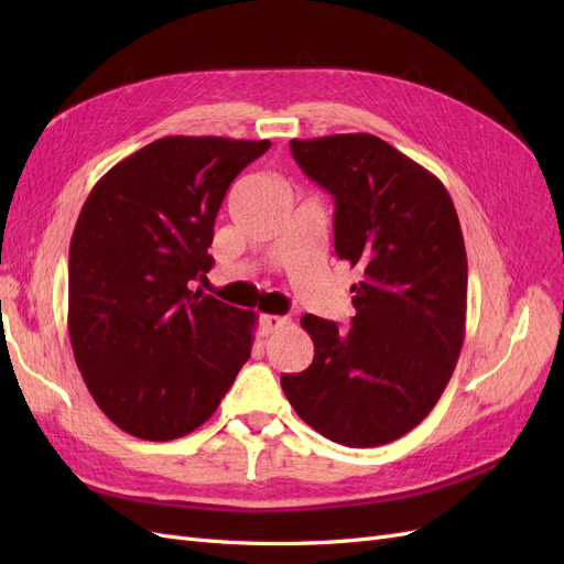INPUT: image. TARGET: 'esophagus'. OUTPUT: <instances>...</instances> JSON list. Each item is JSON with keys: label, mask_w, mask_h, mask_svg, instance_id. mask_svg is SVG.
Masks as SVG:
<instances>
[{"label": "esophagus", "mask_w": 564, "mask_h": 564, "mask_svg": "<svg viewBox=\"0 0 564 564\" xmlns=\"http://www.w3.org/2000/svg\"><path fill=\"white\" fill-rule=\"evenodd\" d=\"M286 324H289V319L282 317V315H261V327H263L265 334L278 332V329L286 327Z\"/></svg>", "instance_id": "1"}]
</instances>
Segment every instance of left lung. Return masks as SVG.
<instances>
[{
    "instance_id": "left-lung-1",
    "label": "left lung",
    "mask_w": 564,
    "mask_h": 564,
    "mask_svg": "<svg viewBox=\"0 0 564 564\" xmlns=\"http://www.w3.org/2000/svg\"><path fill=\"white\" fill-rule=\"evenodd\" d=\"M334 197V249L360 270L350 329L303 315L313 365L284 373L296 414L346 447H379L431 414L466 336L468 261L447 187L371 133L289 143Z\"/></svg>"
}]
</instances>
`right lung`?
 <instances>
[{
	"label": "right lung",
	"mask_w": 564,
	"mask_h": 564,
	"mask_svg": "<svg viewBox=\"0 0 564 564\" xmlns=\"http://www.w3.org/2000/svg\"><path fill=\"white\" fill-rule=\"evenodd\" d=\"M270 141L166 135L100 178L67 261V329L117 429L166 442L207 421L249 360L256 313L191 284L209 272L230 183Z\"/></svg>",
	"instance_id": "add662e5"
}]
</instances>
